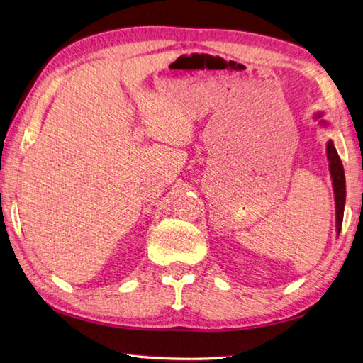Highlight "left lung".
Returning <instances> with one entry per match:
<instances>
[{
    "instance_id": "obj_1",
    "label": "left lung",
    "mask_w": 363,
    "mask_h": 363,
    "mask_svg": "<svg viewBox=\"0 0 363 363\" xmlns=\"http://www.w3.org/2000/svg\"><path fill=\"white\" fill-rule=\"evenodd\" d=\"M324 113H318L314 116L315 121H319L322 128H328L330 123L322 118ZM327 160H328V169H330L332 186H333V196H335V225H337V235L341 232L342 223V214H345V203H346V179H345V168L340 160V155L335 149V144L332 140L327 141Z\"/></svg>"
}]
</instances>
